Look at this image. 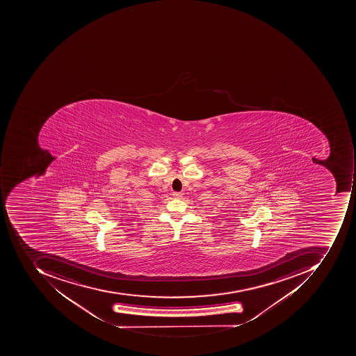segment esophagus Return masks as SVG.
Masks as SVG:
<instances>
[{
  "instance_id": "34e87169",
  "label": "esophagus",
  "mask_w": 356,
  "mask_h": 356,
  "mask_svg": "<svg viewBox=\"0 0 356 356\" xmlns=\"http://www.w3.org/2000/svg\"><path fill=\"white\" fill-rule=\"evenodd\" d=\"M172 195L175 197V199H181V197H183V193L175 191V193H172Z\"/></svg>"
}]
</instances>
